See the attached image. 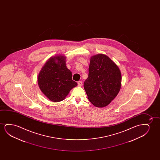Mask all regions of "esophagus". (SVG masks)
I'll use <instances>...</instances> for the list:
<instances>
[{
	"instance_id": "1",
	"label": "esophagus",
	"mask_w": 160,
	"mask_h": 160,
	"mask_svg": "<svg viewBox=\"0 0 160 160\" xmlns=\"http://www.w3.org/2000/svg\"><path fill=\"white\" fill-rule=\"evenodd\" d=\"M82 81H79L78 82V85L79 87H81V86H82Z\"/></svg>"
}]
</instances>
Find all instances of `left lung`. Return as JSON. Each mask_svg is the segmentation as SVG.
<instances>
[{"label": "left lung", "mask_w": 160, "mask_h": 160, "mask_svg": "<svg viewBox=\"0 0 160 160\" xmlns=\"http://www.w3.org/2000/svg\"><path fill=\"white\" fill-rule=\"evenodd\" d=\"M121 79L118 66L108 56L102 53L92 56L88 76L83 83L88 100L96 107L109 105L120 90Z\"/></svg>", "instance_id": "left-lung-1"}]
</instances>
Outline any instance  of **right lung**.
<instances>
[{
	"label": "right lung",
	"instance_id": "obj_1",
	"mask_svg": "<svg viewBox=\"0 0 160 160\" xmlns=\"http://www.w3.org/2000/svg\"><path fill=\"white\" fill-rule=\"evenodd\" d=\"M66 57L62 55L51 57L38 77V84L42 93L53 102L64 100L70 90L77 86L72 73L66 66Z\"/></svg>",
	"mask_w": 160,
	"mask_h": 160
}]
</instances>
